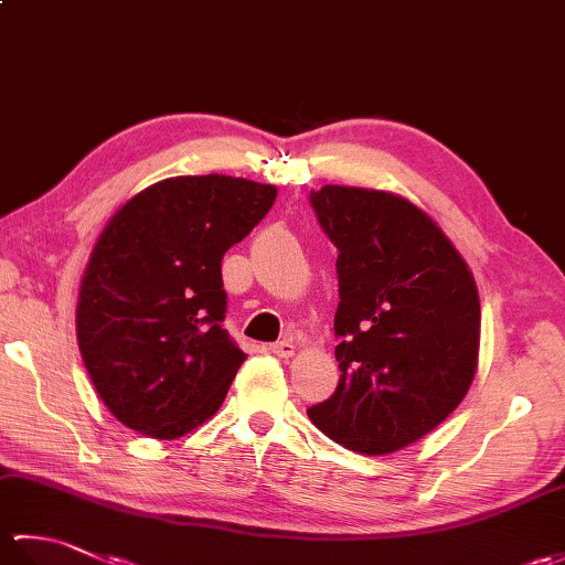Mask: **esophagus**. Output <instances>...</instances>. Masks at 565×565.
Returning <instances> with one entry per match:
<instances>
[{
	"instance_id": "34e87169",
	"label": "esophagus",
	"mask_w": 565,
	"mask_h": 565,
	"mask_svg": "<svg viewBox=\"0 0 565 565\" xmlns=\"http://www.w3.org/2000/svg\"><path fill=\"white\" fill-rule=\"evenodd\" d=\"M269 352H271V354H276V356H281V359H289V356H294L296 347H294V342H291V340H281V342H274V344H269Z\"/></svg>"
}]
</instances>
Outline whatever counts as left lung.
<instances>
[{
	"label": "left lung",
	"mask_w": 565,
	"mask_h": 565,
	"mask_svg": "<svg viewBox=\"0 0 565 565\" xmlns=\"http://www.w3.org/2000/svg\"><path fill=\"white\" fill-rule=\"evenodd\" d=\"M338 247L340 383L308 417L342 447L381 456L425 437L471 388L481 344L473 274L441 227L388 191H310Z\"/></svg>",
	"instance_id": "8db88e82"
}]
</instances>
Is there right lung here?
I'll use <instances>...</instances> for the list:
<instances>
[{
  "mask_svg": "<svg viewBox=\"0 0 565 565\" xmlns=\"http://www.w3.org/2000/svg\"><path fill=\"white\" fill-rule=\"evenodd\" d=\"M274 199L243 177H172L106 223L82 276L77 342L118 423L177 439L223 405L247 354L223 330L221 262Z\"/></svg>",
  "mask_w": 565,
  "mask_h": 565,
  "instance_id": "obj_1",
  "label": "right lung"
}]
</instances>
